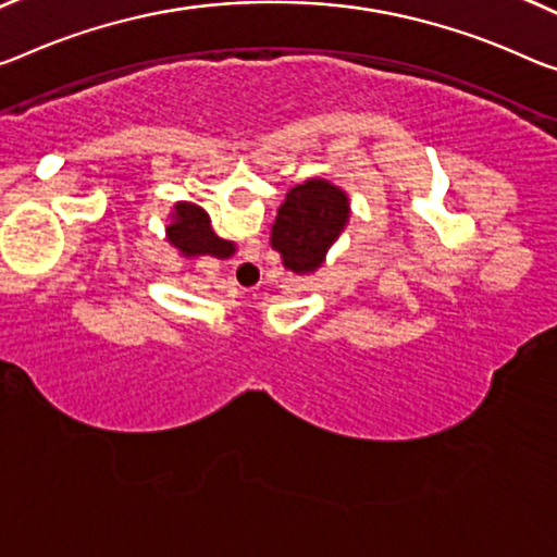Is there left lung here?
<instances>
[{
	"label": "left lung",
	"mask_w": 557,
	"mask_h": 557,
	"mask_svg": "<svg viewBox=\"0 0 557 557\" xmlns=\"http://www.w3.org/2000/svg\"><path fill=\"white\" fill-rule=\"evenodd\" d=\"M348 196L326 178H308L294 186L278 207L271 226V246L281 253L284 267L313 273L348 224Z\"/></svg>",
	"instance_id": "8db88e82"
}]
</instances>
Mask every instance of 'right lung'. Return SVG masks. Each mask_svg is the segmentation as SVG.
Here are the masks:
<instances>
[{"mask_svg":"<svg viewBox=\"0 0 557 557\" xmlns=\"http://www.w3.org/2000/svg\"><path fill=\"white\" fill-rule=\"evenodd\" d=\"M166 238L184 256H213V259H228L236 246L213 234L209 213L189 201H178L171 211V224L166 226Z\"/></svg>","mask_w":557,"mask_h":557,"instance_id":"add662e5","label":"right lung"}]
</instances>
